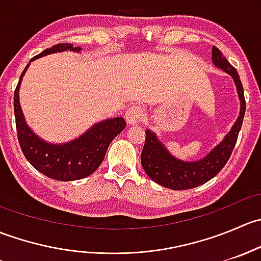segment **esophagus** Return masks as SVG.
<instances>
[{
	"label": "esophagus",
	"mask_w": 261,
	"mask_h": 261,
	"mask_svg": "<svg viewBox=\"0 0 261 261\" xmlns=\"http://www.w3.org/2000/svg\"><path fill=\"white\" fill-rule=\"evenodd\" d=\"M126 121H127L130 125H136V123H140V121L144 117V110L141 109L138 105H133L130 109L126 111Z\"/></svg>",
	"instance_id": "esophagus-1"
}]
</instances>
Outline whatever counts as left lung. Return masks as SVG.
<instances>
[{"instance_id":"8db88e82","label":"left lung","mask_w":261,"mask_h":261,"mask_svg":"<svg viewBox=\"0 0 261 261\" xmlns=\"http://www.w3.org/2000/svg\"><path fill=\"white\" fill-rule=\"evenodd\" d=\"M212 62L216 67L227 72L235 81L241 102L240 116L230 133L226 135L225 140L220 145L216 146L206 158L198 162L187 163L173 158L162 145V143L158 141L156 136L150 130H146L145 144L141 151V165L146 174L155 183L165 188L173 189V191H184V189L196 188L212 179L228 162L238 141L239 133L243 126L245 110H246L243 83L239 77L238 70L228 63L220 49L216 46H212Z\"/></svg>"}]
</instances>
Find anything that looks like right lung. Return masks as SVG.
<instances>
[{"label": "right lung", "mask_w": 261, "mask_h": 261, "mask_svg": "<svg viewBox=\"0 0 261 261\" xmlns=\"http://www.w3.org/2000/svg\"><path fill=\"white\" fill-rule=\"evenodd\" d=\"M67 49L75 50V51L81 50L80 46L73 48L72 44H57V45H53L51 48L41 51L31 60ZM28 67L29 64L21 73L20 81H18L14 94V112L15 121H16L17 140L21 150H22V154L36 170L51 179L69 181L88 177L92 173L96 172L97 168L103 162L107 147L116 136L125 128L126 121L122 117L102 121L89 128L80 139L63 144V145H53V144L40 140L26 126L20 103H18V87H20L22 75L25 74Z\"/></svg>", "instance_id": "add662e5"}]
</instances>
